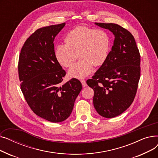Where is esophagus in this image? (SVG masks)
Here are the masks:
<instances>
[{"instance_id": "1", "label": "esophagus", "mask_w": 158, "mask_h": 158, "mask_svg": "<svg viewBox=\"0 0 158 158\" xmlns=\"http://www.w3.org/2000/svg\"><path fill=\"white\" fill-rule=\"evenodd\" d=\"M81 83H82V86H83V87H86V86H87V84H86V81H85V80L82 79V80L81 81Z\"/></svg>"}]
</instances>
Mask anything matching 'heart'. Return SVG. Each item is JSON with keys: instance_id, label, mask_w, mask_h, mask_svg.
Masks as SVG:
<instances>
[{"instance_id": "b5f03b06", "label": "heart", "mask_w": 158, "mask_h": 158, "mask_svg": "<svg viewBox=\"0 0 158 158\" xmlns=\"http://www.w3.org/2000/svg\"><path fill=\"white\" fill-rule=\"evenodd\" d=\"M65 44L58 45L55 51L56 60L64 67H70L69 76L83 78L92 72L94 66H99L107 60L111 50V38L104 30L78 26L66 34ZM79 55H78V54Z\"/></svg>"}]
</instances>
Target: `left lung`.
I'll return each instance as SVG.
<instances>
[{
  "label": "left lung",
  "mask_w": 158,
  "mask_h": 158,
  "mask_svg": "<svg viewBox=\"0 0 158 158\" xmlns=\"http://www.w3.org/2000/svg\"><path fill=\"white\" fill-rule=\"evenodd\" d=\"M95 24L109 29L115 38L107 60L86 83L94 91L97 112L111 118L123 113L134 101L140 78V54L128 30L116 23Z\"/></svg>",
  "instance_id": "left-lung-1"
}]
</instances>
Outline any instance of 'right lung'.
Returning a JSON list of instances; mask_svg holds the SVG:
<instances>
[{
	"label": "right lung",
	"mask_w": 158,
	"mask_h": 158,
	"mask_svg": "<svg viewBox=\"0 0 158 158\" xmlns=\"http://www.w3.org/2000/svg\"><path fill=\"white\" fill-rule=\"evenodd\" d=\"M65 23L36 30L26 40L19 56L20 89L31 110L56 123L70 115L82 84L72 78L62 86L66 72L56 60L54 40Z\"/></svg>",
	"instance_id": "1"
}]
</instances>
